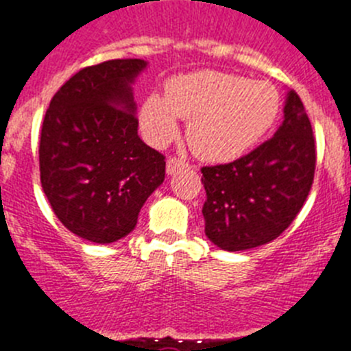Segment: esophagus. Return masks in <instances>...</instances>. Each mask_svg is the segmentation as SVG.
<instances>
[{
    "label": "esophagus",
    "mask_w": 351,
    "mask_h": 351,
    "mask_svg": "<svg viewBox=\"0 0 351 351\" xmlns=\"http://www.w3.org/2000/svg\"><path fill=\"white\" fill-rule=\"evenodd\" d=\"M191 168V164L185 162V160L182 159H176V157H169L168 162H166V171H168V175H175V173H178L180 169H189Z\"/></svg>",
    "instance_id": "34e87169"
}]
</instances>
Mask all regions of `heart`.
Wrapping results in <instances>:
<instances>
[{"label":"heart","instance_id":"b5f03b06","mask_svg":"<svg viewBox=\"0 0 351 351\" xmlns=\"http://www.w3.org/2000/svg\"><path fill=\"white\" fill-rule=\"evenodd\" d=\"M280 110V93L271 82L203 69L168 80L166 97L148 96L140 122L148 140L164 145L176 136L178 119L189 121L187 141L195 156L227 162L266 136Z\"/></svg>","mask_w":351,"mask_h":351}]
</instances>
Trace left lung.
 <instances>
[{"instance_id": "left-lung-1", "label": "left lung", "mask_w": 351, "mask_h": 351, "mask_svg": "<svg viewBox=\"0 0 351 351\" xmlns=\"http://www.w3.org/2000/svg\"><path fill=\"white\" fill-rule=\"evenodd\" d=\"M271 140L229 164L204 166V232L227 252L273 241L293 222L313 185L317 147L295 90Z\"/></svg>"}]
</instances>
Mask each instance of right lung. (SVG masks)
Here are the masks:
<instances>
[{
	"label": "right lung",
	"instance_id": "1",
	"mask_svg": "<svg viewBox=\"0 0 351 351\" xmlns=\"http://www.w3.org/2000/svg\"><path fill=\"white\" fill-rule=\"evenodd\" d=\"M143 59L87 66L53 94L40 134V180L73 234L113 243L131 232L164 182L162 154L138 136L131 84Z\"/></svg>",
	"mask_w": 351,
	"mask_h": 351
}]
</instances>
